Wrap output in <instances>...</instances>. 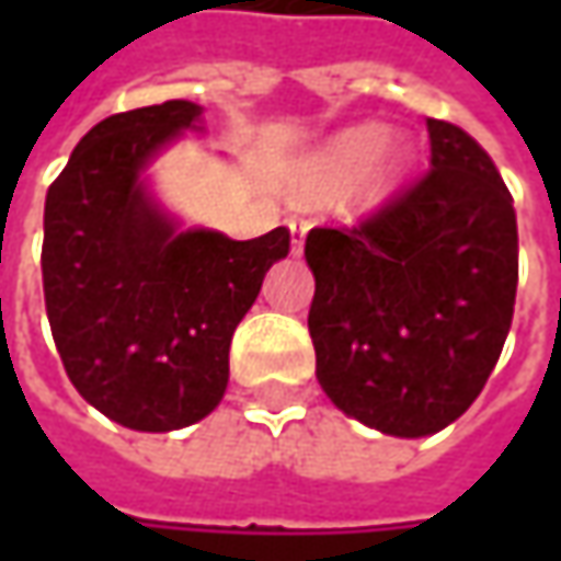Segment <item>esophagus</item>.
Listing matches in <instances>:
<instances>
[{
  "instance_id": "1",
  "label": "esophagus",
  "mask_w": 561,
  "mask_h": 561,
  "mask_svg": "<svg viewBox=\"0 0 561 561\" xmlns=\"http://www.w3.org/2000/svg\"><path fill=\"white\" fill-rule=\"evenodd\" d=\"M287 227H290L293 240H290V252L293 255H302V247H306V230H309V221L299 218V215H290L287 218Z\"/></svg>"
}]
</instances>
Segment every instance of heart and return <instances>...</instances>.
I'll return each instance as SVG.
<instances>
[{
    "label": "heart",
    "mask_w": 561,
    "mask_h": 561,
    "mask_svg": "<svg viewBox=\"0 0 561 561\" xmlns=\"http://www.w3.org/2000/svg\"><path fill=\"white\" fill-rule=\"evenodd\" d=\"M399 168H402V156L397 146L377 142L371 130H356L346 134L334 149H328L314 162L312 178L324 186H340L356 178V184L365 193H380L397 178Z\"/></svg>",
    "instance_id": "heart-1"
}]
</instances>
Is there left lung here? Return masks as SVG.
I'll return each instance as SVG.
<instances>
[{
  "label": "left lung",
  "mask_w": 561,
  "mask_h": 561,
  "mask_svg": "<svg viewBox=\"0 0 561 561\" xmlns=\"http://www.w3.org/2000/svg\"><path fill=\"white\" fill-rule=\"evenodd\" d=\"M431 168L353 225L312 227L309 334L336 409L383 434L456 421L503 353L518 287L512 193L490 156L427 118Z\"/></svg>",
  "instance_id": "left-lung-1"
}]
</instances>
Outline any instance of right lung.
I'll list each match as a JSON object with an SVG mask.
<instances>
[{
	"label": "right lung",
	"mask_w": 561,
	"mask_h": 561,
	"mask_svg": "<svg viewBox=\"0 0 561 561\" xmlns=\"http://www.w3.org/2000/svg\"><path fill=\"white\" fill-rule=\"evenodd\" d=\"M203 115L168 99L99 121L46 193L43 296L77 393L134 431H178L227 390L230 336L290 252V230L255 240L178 230L137 181Z\"/></svg>",
	"instance_id": "1"
}]
</instances>
